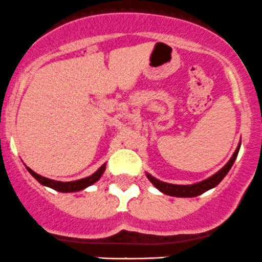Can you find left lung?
I'll return each mask as SVG.
<instances>
[{"label":"left lung","instance_id":"8db88e82","mask_svg":"<svg viewBox=\"0 0 262 262\" xmlns=\"http://www.w3.org/2000/svg\"><path fill=\"white\" fill-rule=\"evenodd\" d=\"M239 148H240V145L237 146L236 151L234 152L233 157L230 158V161H229V162L226 163L218 173H215V174L211 176L210 178L205 179V181L192 184V186H177V184L164 183V182H161L158 181V179H156L155 177H152V176L148 174V173H147V178L149 179V182H151L157 189H160L161 192L164 193V194H168L172 196H183V198H186V196L187 198H190V196L201 195L204 192H207V190H209L211 188L218 186L220 182H222V179L224 178L226 173L230 170L231 166H233L235 160H236L237 154H239Z\"/></svg>","mask_w":262,"mask_h":262}]
</instances>
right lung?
<instances>
[{
	"mask_svg": "<svg viewBox=\"0 0 262 262\" xmlns=\"http://www.w3.org/2000/svg\"><path fill=\"white\" fill-rule=\"evenodd\" d=\"M27 169H28V172L31 173V174L33 176V177L36 178L40 184H43V186L51 187L54 190H58V192L67 193V192H78V190L84 189V188L92 186L93 183H95L96 181H99V178L101 177V174L104 173V170H105V164L104 166L100 167V168L96 170L94 174L90 176V177L79 179V181H74V182L53 181V179H48L46 177H42V176L37 174L36 172H33V170H32L31 168H28V167H27Z\"/></svg>",
	"mask_w": 262,
	"mask_h": 262,
	"instance_id": "1",
	"label": "right lung"
}]
</instances>
